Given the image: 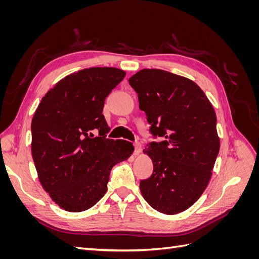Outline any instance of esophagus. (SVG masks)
I'll use <instances>...</instances> for the list:
<instances>
[{"mask_svg": "<svg viewBox=\"0 0 259 259\" xmlns=\"http://www.w3.org/2000/svg\"><path fill=\"white\" fill-rule=\"evenodd\" d=\"M134 147H135V150H134V154L135 155H138L140 153V151H142V145H140V143L136 142L134 144Z\"/></svg>", "mask_w": 259, "mask_h": 259, "instance_id": "1", "label": "esophagus"}]
</instances>
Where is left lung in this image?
Returning a JSON list of instances; mask_svg holds the SVG:
<instances>
[{
	"instance_id": "obj_1",
	"label": "left lung",
	"mask_w": 259,
	"mask_h": 259,
	"mask_svg": "<svg viewBox=\"0 0 259 259\" xmlns=\"http://www.w3.org/2000/svg\"><path fill=\"white\" fill-rule=\"evenodd\" d=\"M128 82L150 132L164 139L144 149L153 171L140 192L160 213L178 214L199 200L211 177L221 147L215 110L200 86L182 75L143 69Z\"/></svg>"
}]
</instances>
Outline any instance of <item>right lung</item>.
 Listing matches in <instances>:
<instances>
[{
  "label": "right lung",
  "mask_w": 259,
  "mask_h": 259,
  "mask_svg": "<svg viewBox=\"0 0 259 259\" xmlns=\"http://www.w3.org/2000/svg\"><path fill=\"white\" fill-rule=\"evenodd\" d=\"M112 67L83 69L55 84L31 123V152L43 189L68 211L91 208L107 191L115 164L127 160L133 144L109 139L103 109L125 76Z\"/></svg>",
  "instance_id": "add662e5"
}]
</instances>
